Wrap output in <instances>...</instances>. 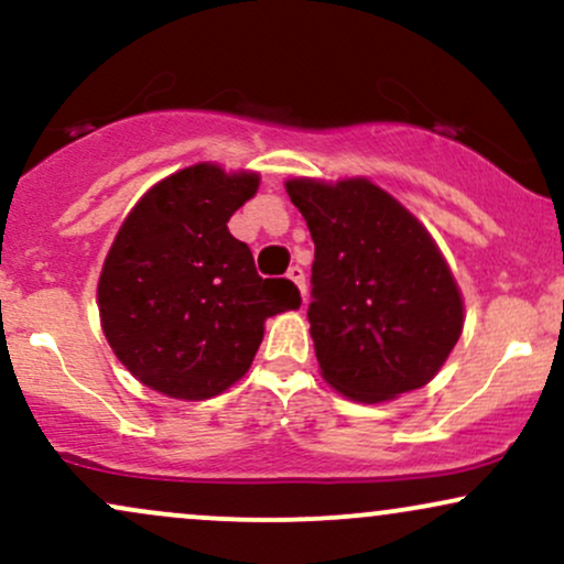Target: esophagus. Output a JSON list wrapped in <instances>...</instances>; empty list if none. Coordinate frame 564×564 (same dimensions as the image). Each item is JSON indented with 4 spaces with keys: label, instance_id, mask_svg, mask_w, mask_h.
<instances>
[{
    "label": "esophagus",
    "instance_id": "1",
    "mask_svg": "<svg viewBox=\"0 0 564 564\" xmlns=\"http://www.w3.org/2000/svg\"><path fill=\"white\" fill-rule=\"evenodd\" d=\"M286 278H289L291 283H294L296 289H300V294H302V296L307 294V283H304V270L300 268V264H291L289 273H286Z\"/></svg>",
    "mask_w": 564,
    "mask_h": 564
}]
</instances>
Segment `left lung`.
Masks as SVG:
<instances>
[{
	"label": "left lung",
	"instance_id": "left-lung-1",
	"mask_svg": "<svg viewBox=\"0 0 564 564\" xmlns=\"http://www.w3.org/2000/svg\"><path fill=\"white\" fill-rule=\"evenodd\" d=\"M291 204L315 243L310 336L321 373L358 403L430 384L464 328V300L437 243L366 177H294Z\"/></svg>",
	"mask_w": 564,
	"mask_h": 564
}]
</instances>
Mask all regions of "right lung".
I'll return each instance as SVG.
<instances>
[{
    "mask_svg": "<svg viewBox=\"0 0 564 564\" xmlns=\"http://www.w3.org/2000/svg\"><path fill=\"white\" fill-rule=\"evenodd\" d=\"M257 172L193 164L161 180L116 232L100 281L102 334L127 371L174 400H209L249 371L270 315L296 310L300 289L257 275L232 212Z\"/></svg>",
    "mask_w": 564,
    "mask_h": 564,
    "instance_id": "right-lung-1",
    "label": "right lung"
}]
</instances>
